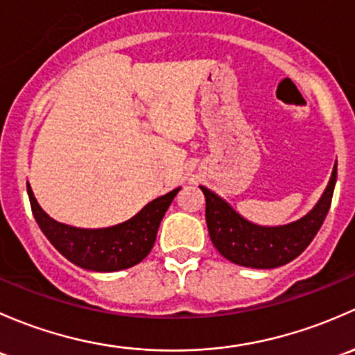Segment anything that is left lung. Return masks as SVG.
Masks as SVG:
<instances>
[{
  "mask_svg": "<svg viewBox=\"0 0 355 355\" xmlns=\"http://www.w3.org/2000/svg\"><path fill=\"white\" fill-rule=\"evenodd\" d=\"M337 182V164L316 207L301 220L280 227H261L248 222L210 189L205 195L208 232L218 253L229 261L251 268H277L292 261L309 246L324 222Z\"/></svg>",
  "mask_w": 355,
  "mask_h": 355,
  "instance_id": "obj_1",
  "label": "left lung"
}]
</instances>
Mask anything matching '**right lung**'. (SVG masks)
Masks as SVG:
<instances>
[{
    "label": "right lung",
    "instance_id": "obj_1",
    "mask_svg": "<svg viewBox=\"0 0 355 355\" xmlns=\"http://www.w3.org/2000/svg\"><path fill=\"white\" fill-rule=\"evenodd\" d=\"M181 188L150 202L133 218L107 229H76L53 220L39 207L27 182L32 214L54 248L75 265L92 272H118L150 253L160 220Z\"/></svg>",
    "mask_w": 355,
    "mask_h": 355
}]
</instances>
